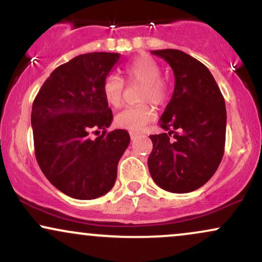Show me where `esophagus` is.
<instances>
[{
  "instance_id": "esophagus-1",
  "label": "esophagus",
  "mask_w": 262,
  "mask_h": 262,
  "mask_svg": "<svg viewBox=\"0 0 262 262\" xmlns=\"http://www.w3.org/2000/svg\"><path fill=\"white\" fill-rule=\"evenodd\" d=\"M140 136V134H138V132H130V137H131V140H136V138Z\"/></svg>"
}]
</instances>
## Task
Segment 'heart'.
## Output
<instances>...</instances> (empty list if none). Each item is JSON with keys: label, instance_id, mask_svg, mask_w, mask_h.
I'll list each match as a JSON object with an SVG mask.
<instances>
[{"label": "heart", "instance_id": "1", "mask_svg": "<svg viewBox=\"0 0 262 262\" xmlns=\"http://www.w3.org/2000/svg\"><path fill=\"white\" fill-rule=\"evenodd\" d=\"M125 78L128 83H141V100L152 101L156 105H163L168 99V85L161 78V67L152 57L142 55L132 60L124 70ZM124 82L115 75L104 78L101 84V93L110 106L118 107L121 104ZM155 119V109L149 104L127 106L121 110L115 118L120 128L132 132L141 131L147 124Z\"/></svg>", "mask_w": 262, "mask_h": 262}]
</instances>
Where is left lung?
Here are the masks:
<instances>
[{"label": "left lung", "instance_id": "1", "mask_svg": "<svg viewBox=\"0 0 262 262\" xmlns=\"http://www.w3.org/2000/svg\"><path fill=\"white\" fill-rule=\"evenodd\" d=\"M150 52L164 58L175 77L174 93L159 120L167 132L149 136L150 177L169 192H191L211 179L222 161L226 103L213 76L199 60L175 49Z\"/></svg>", "mask_w": 262, "mask_h": 262}]
</instances>
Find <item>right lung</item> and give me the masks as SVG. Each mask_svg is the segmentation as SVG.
I'll list each match as a JSON object with an SVG mask.
<instances>
[{
	"mask_svg": "<svg viewBox=\"0 0 262 262\" xmlns=\"http://www.w3.org/2000/svg\"><path fill=\"white\" fill-rule=\"evenodd\" d=\"M119 60L115 52L73 57L52 71L33 103L36 161L52 185L70 198L92 200L110 191L130 143L127 131L106 132L113 112L101 84ZM98 129L102 135L92 139L90 132Z\"/></svg>",
	"mask_w": 262,
	"mask_h": 262,
	"instance_id": "obj_1",
	"label": "right lung"
}]
</instances>
